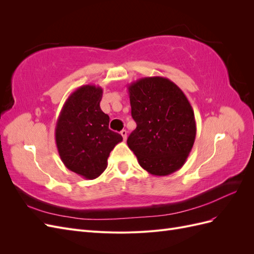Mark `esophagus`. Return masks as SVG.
<instances>
[{"mask_svg": "<svg viewBox=\"0 0 254 254\" xmlns=\"http://www.w3.org/2000/svg\"><path fill=\"white\" fill-rule=\"evenodd\" d=\"M127 130H125V129H123L122 131H121V134H122V136H123V139H124V141H126V139H127Z\"/></svg>", "mask_w": 254, "mask_h": 254, "instance_id": "1", "label": "esophagus"}]
</instances>
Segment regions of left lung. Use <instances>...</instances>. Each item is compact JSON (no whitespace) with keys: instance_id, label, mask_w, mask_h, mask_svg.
I'll list each match as a JSON object with an SVG mask.
<instances>
[{"instance_id":"1","label":"left lung","mask_w":254,"mask_h":254,"mask_svg":"<svg viewBox=\"0 0 254 254\" xmlns=\"http://www.w3.org/2000/svg\"><path fill=\"white\" fill-rule=\"evenodd\" d=\"M128 92L136 128L127 144L139 164L160 177L180 170L196 137L195 115L186 94L160 76L137 79Z\"/></svg>"}]
</instances>
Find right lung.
Wrapping results in <instances>:
<instances>
[{"label": "right lung", "instance_id": "1", "mask_svg": "<svg viewBox=\"0 0 254 254\" xmlns=\"http://www.w3.org/2000/svg\"><path fill=\"white\" fill-rule=\"evenodd\" d=\"M103 89L84 84L67 97L55 128L61 161L68 170L92 180L107 168V161L121 134L109 129V117L102 111Z\"/></svg>", "mask_w": 254, "mask_h": 254}]
</instances>
